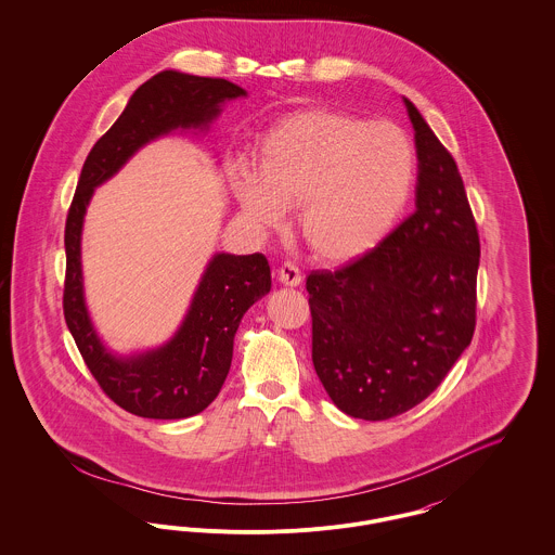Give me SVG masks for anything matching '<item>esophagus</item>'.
Returning <instances> with one entry per match:
<instances>
[{
  "instance_id": "obj_1",
  "label": "esophagus",
  "mask_w": 555,
  "mask_h": 555,
  "mask_svg": "<svg viewBox=\"0 0 555 555\" xmlns=\"http://www.w3.org/2000/svg\"><path fill=\"white\" fill-rule=\"evenodd\" d=\"M279 281H281L285 287H297V285L301 283V272H299L297 266L285 262V264L279 268Z\"/></svg>"
}]
</instances>
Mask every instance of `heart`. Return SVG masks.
Here are the masks:
<instances>
[{
    "mask_svg": "<svg viewBox=\"0 0 555 555\" xmlns=\"http://www.w3.org/2000/svg\"><path fill=\"white\" fill-rule=\"evenodd\" d=\"M416 179L412 141L393 122L310 109L266 134L254 175H237L241 211L274 231L297 206V231L322 262L370 251L396 224Z\"/></svg>",
    "mask_w": 555,
    "mask_h": 555,
    "instance_id": "b5f03b06",
    "label": "heart"
}]
</instances>
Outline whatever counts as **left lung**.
<instances>
[{
	"mask_svg": "<svg viewBox=\"0 0 555 555\" xmlns=\"http://www.w3.org/2000/svg\"><path fill=\"white\" fill-rule=\"evenodd\" d=\"M416 211L353 264L306 281L312 362L347 416L387 421L430 396L473 341L480 243L455 159L403 98Z\"/></svg>",
	"mask_w": 555,
	"mask_h": 555,
	"instance_id": "1",
	"label": "left lung"
}]
</instances>
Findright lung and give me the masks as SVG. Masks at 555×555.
<instances>
[{
    "label": "right lung",
    "instance_id": "1",
    "mask_svg": "<svg viewBox=\"0 0 555 555\" xmlns=\"http://www.w3.org/2000/svg\"><path fill=\"white\" fill-rule=\"evenodd\" d=\"M245 95L231 80L162 70L132 93L82 164L64 231V318L104 393L134 416L175 421L210 405L231 369L241 318L270 291V266L262 254H214L175 337L156 349L120 356L100 339L85 304L80 237L87 206L95 186L143 145L168 132L208 131L224 102Z\"/></svg>",
    "mask_w": 555,
    "mask_h": 555
}]
</instances>
